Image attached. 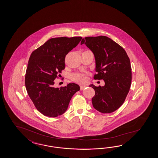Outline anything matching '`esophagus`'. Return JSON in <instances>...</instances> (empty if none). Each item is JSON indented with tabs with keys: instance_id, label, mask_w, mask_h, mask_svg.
I'll return each mask as SVG.
<instances>
[{
	"instance_id": "34e87169",
	"label": "esophagus",
	"mask_w": 158,
	"mask_h": 158,
	"mask_svg": "<svg viewBox=\"0 0 158 158\" xmlns=\"http://www.w3.org/2000/svg\"><path fill=\"white\" fill-rule=\"evenodd\" d=\"M86 87V85H81V90H83Z\"/></svg>"
}]
</instances>
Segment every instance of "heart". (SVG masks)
I'll list each match as a JSON object with an SVG mask.
<instances>
[{
  "mask_svg": "<svg viewBox=\"0 0 158 158\" xmlns=\"http://www.w3.org/2000/svg\"><path fill=\"white\" fill-rule=\"evenodd\" d=\"M71 77L73 81L78 83H83L86 81V75L85 73H73Z\"/></svg>",
  "mask_w": 158,
  "mask_h": 158,
  "instance_id": "heart-1",
  "label": "heart"
}]
</instances>
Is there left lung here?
I'll list each match as a JSON object with an SVG mask.
<instances>
[{
  "label": "left lung",
  "mask_w": 158,
  "mask_h": 158,
  "mask_svg": "<svg viewBox=\"0 0 158 158\" xmlns=\"http://www.w3.org/2000/svg\"><path fill=\"white\" fill-rule=\"evenodd\" d=\"M81 44H85L95 56L97 73L94 79L105 83L103 87L89 85L95 91L93 107L103 114L113 112L123 104L130 89V59L122 47L105 36L85 37Z\"/></svg>",
  "instance_id": "8db88e82"
}]
</instances>
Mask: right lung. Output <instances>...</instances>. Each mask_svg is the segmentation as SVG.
<instances>
[{
    "instance_id": "add662e5",
    "label": "right lung",
    "mask_w": 158,
    "mask_h": 158,
    "mask_svg": "<svg viewBox=\"0 0 158 158\" xmlns=\"http://www.w3.org/2000/svg\"><path fill=\"white\" fill-rule=\"evenodd\" d=\"M81 39L51 38L31 54L25 76L26 88L36 108L44 116L55 118L64 113L73 96L80 90L79 85L73 83L60 88L54 85V80L65 69V55Z\"/></svg>"
}]
</instances>
